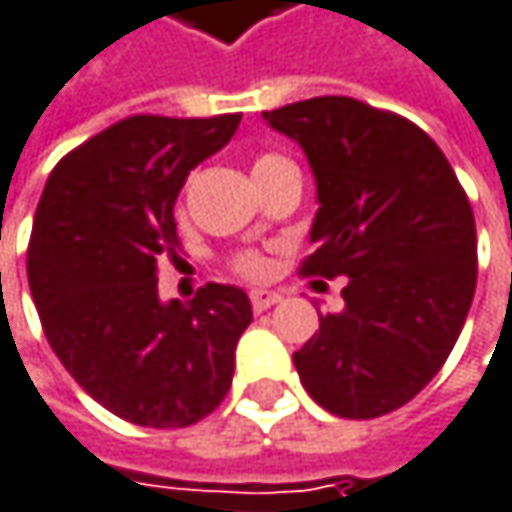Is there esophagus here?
<instances>
[{
    "instance_id": "34e87169",
    "label": "esophagus",
    "mask_w": 512,
    "mask_h": 512,
    "mask_svg": "<svg viewBox=\"0 0 512 512\" xmlns=\"http://www.w3.org/2000/svg\"><path fill=\"white\" fill-rule=\"evenodd\" d=\"M280 301H283V295L280 292H271V289H253L250 292V304H253L256 313H265V310H271Z\"/></svg>"
}]
</instances>
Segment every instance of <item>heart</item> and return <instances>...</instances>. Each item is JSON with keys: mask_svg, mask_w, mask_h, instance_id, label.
I'll use <instances>...</instances> for the list:
<instances>
[{"mask_svg": "<svg viewBox=\"0 0 512 512\" xmlns=\"http://www.w3.org/2000/svg\"><path fill=\"white\" fill-rule=\"evenodd\" d=\"M277 163H286V157H277V154H262V157L256 160V166H253V172H259V169H268V166H277ZM232 268H235L241 277H262V274H265V268H268V262H265L259 253H238V256L232 259Z\"/></svg>", "mask_w": 512, "mask_h": 512, "instance_id": "1", "label": "heart"}]
</instances>
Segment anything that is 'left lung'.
I'll return each instance as SVG.
<instances>
[{
    "label": "left lung",
    "mask_w": 512,
    "mask_h": 512,
    "mask_svg": "<svg viewBox=\"0 0 512 512\" xmlns=\"http://www.w3.org/2000/svg\"><path fill=\"white\" fill-rule=\"evenodd\" d=\"M262 119L316 175L301 274L346 277V307L319 316L295 370L325 411L382 417L432 382L459 340L477 286L471 202L441 148L402 116L325 95Z\"/></svg>",
    "instance_id": "left-lung-1"
}]
</instances>
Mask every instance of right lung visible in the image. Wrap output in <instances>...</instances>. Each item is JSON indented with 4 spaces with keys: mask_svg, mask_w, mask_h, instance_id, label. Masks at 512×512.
Masks as SVG:
<instances>
[{
    "mask_svg": "<svg viewBox=\"0 0 512 512\" xmlns=\"http://www.w3.org/2000/svg\"><path fill=\"white\" fill-rule=\"evenodd\" d=\"M241 116H130L50 172L29 241V289L44 334L92 399L136 426L175 429L211 414L253 322L244 289L205 283L163 304L157 268L178 259L175 199Z\"/></svg>",
    "mask_w": 512,
    "mask_h": 512,
    "instance_id": "obj_1",
    "label": "right lung"
}]
</instances>
